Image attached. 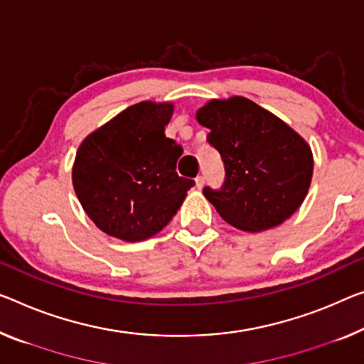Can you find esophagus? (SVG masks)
Instances as JSON below:
<instances>
[{"instance_id": "obj_1", "label": "esophagus", "mask_w": 364, "mask_h": 364, "mask_svg": "<svg viewBox=\"0 0 364 364\" xmlns=\"http://www.w3.org/2000/svg\"><path fill=\"white\" fill-rule=\"evenodd\" d=\"M195 186H197V188H201L205 186V177L203 176H198L197 178H195Z\"/></svg>"}]
</instances>
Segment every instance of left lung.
<instances>
[{"label": "left lung", "mask_w": 364, "mask_h": 364, "mask_svg": "<svg viewBox=\"0 0 364 364\" xmlns=\"http://www.w3.org/2000/svg\"><path fill=\"white\" fill-rule=\"evenodd\" d=\"M226 169L221 190L203 188L229 225L260 232L287 221L311 187V146L272 112L242 96L211 99L197 110Z\"/></svg>", "instance_id": "1"}]
</instances>
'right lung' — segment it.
Segmentation results:
<instances>
[{"mask_svg": "<svg viewBox=\"0 0 364 364\" xmlns=\"http://www.w3.org/2000/svg\"><path fill=\"white\" fill-rule=\"evenodd\" d=\"M172 102L143 100L82 139L71 178L82 210L100 231L139 242L163 231L193 181L178 177L182 148L166 138Z\"/></svg>", "mask_w": 364, "mask_h": 364, "instance_id": "right-lung-1", "label": "right lung"}]
</instances>
